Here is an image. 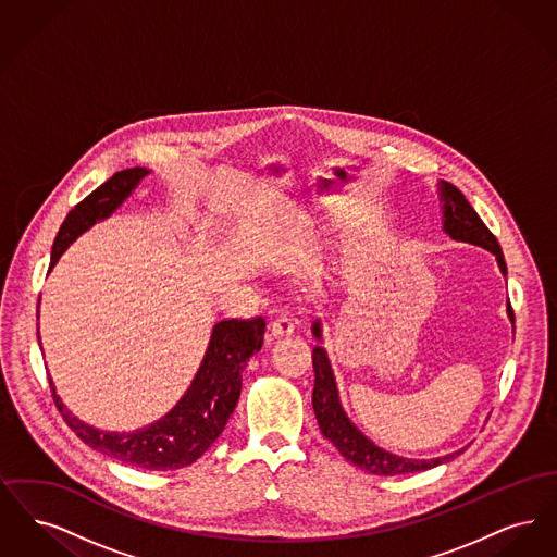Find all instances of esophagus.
Instances as JSON below:
<instances>
[{"label":"esophagus","instance_id":"1","mask_svg":"<svg viewBox=\"0 0 557 557\" xmlns=\"http://www.w3.org/2000/svg\"><path fill=\"white\" fill-rule=\"evenodd\" d=\"M294 332V321L288 315H282V318H275L269 325V334L271 338H286Z\"/></svg>","mask_w":557,"mask_h":557}]
</instances>
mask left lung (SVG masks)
<instances>
[{
    "label": "left lung",
    "mask_w": 557,
    "mask_h": 557,
    "mask_svg": "<svg viewBox=\"0 0 557 557\" xmlns=\"http://www.w3.org/2000/svg\"><path fill=\"white\" fill-rule=\"evenodd\" d=\"M436 186H438V200L443 205V232L450 239L468 242V244H474V246L493 252L502 273L507 275V265H505L499 242L482 223V219L472 209V205L466 200V196L449 182H438ZM507 318L513 323V311H511L509 300H507ZM311 330H313V336L321 343L323 336H321L319 319H315ZM313 370H315L313 409H315L319 430L352 466H357L370 474H375V476H397V474L424 472V470L436 468L441 463H449L450 459H455L457 455H461L466 450V447H461V449L443 455V457L411 459V457H400L391 450L377 447L346 416L345 407L341 403L336 375L332 371L327 352L323 346L313 348Z\"/></svg>",
    "instance_id": "1"
}]
</instances>
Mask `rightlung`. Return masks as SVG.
Wrapping results in <instances>:
<instances>
[{
    "label": "right lung",
    "mask_w": 557,
    "mask_h": 557,
    "mask_svg": "<svg viewBox=\"0 0 557 557\" xmlns=\"http://www.w3.org/2000/svg\"><path fill=\"white\" fill-rule=\"evenodd\" d=\"M150 175L144 166H133L114 173L108 182L94 189L85 200L66 214L58 236L53 239L52 263H58L62 252L98 221H104L116 211L139 182ZM39 319V311H37ZM265 336V319H225L214 323L205 359L196 371L186 395L177 405L152 424L132 432H107L85 424L71 413L62 398L55 395L50 377L53 403L64 422L79 436L85 445L100 450L108 457L137 466L141 470H180L191 466L205 450L219 438L230 416L236 409L242 391V371L246 361L261 350ZM37 341L39 325H37Z\"/></svg>",
    "instance_id": "add662e5"
}]
</instances>
